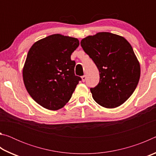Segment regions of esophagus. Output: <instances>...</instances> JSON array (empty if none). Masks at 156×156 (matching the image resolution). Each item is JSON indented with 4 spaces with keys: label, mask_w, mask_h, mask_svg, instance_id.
Here are the masks:
<instances>
[{
    "label": "esophagus",
    "mask_w": 156,
    "mask_h": 156,
    "mask_svg": "<svg viewBox=\"0 0 156 156\" xmlns=\"http://www.w3.org/2000/svg\"><path fill=\"white\" fill-rule=\"evenodd\" d=\"M86 78H87V77H86V76L85 75H84V76H83L81 77V79H82V81L83 82H84L86 80Z\"/></svg>",
    "instance_id": "esophagus-1"
}]
</instances>
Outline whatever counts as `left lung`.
Returning a JSON list of instances; mask_svg holds the SVG:
<instances>
[{
  "instance_id": "1",
  "label": "left lung",
  "mask_w": 156,
  "mask_h": 156,
  "mask_svg": "<svg viewBox=\"0 0 156 156\" xmlns=\"http://www.w3.org/2000/svg\"><path fill=\"white\" fill-rule=\"evenodd\" d=\"M80 44L99 70V83L90 89L94 100L107 109L120 106L135 91L140 76L130 43L119 35L98 32L83 38Z\"/></svg>"
}]
</instances>
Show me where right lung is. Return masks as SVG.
<instances>
[{
	"label": "right lung",
	"mask_w": 156,
	"mask_h": 156,
	"mask_svg": "<svg viewBox=\"0 0 156 156\" xmlns=\"http://www.w3.org/2000/svg\"><path fill=\"white\" fill-rule=\"evenodd\" d=\"M73 37L56 34L36 41L28 51L23 78L29 94L44 108L61 109L81 80L71 55L79 46Z\"/></svg>",
	"instance_id": "right-lung-1"
}]
</instances>
